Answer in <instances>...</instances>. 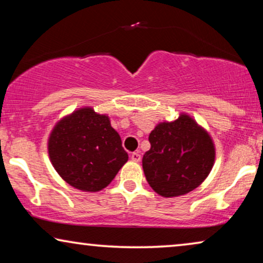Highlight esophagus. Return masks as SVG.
Instances as JSON below:
<instances>
[{"label":"esophagus","instance_id":"1","mask_svg":"<svg viewBox=\"0 0 263 263\" xmlns=\"http://www.w3.org/2000/svg\"><path fill=\"white\" fill-rule=\"evenodd\" d=\"M130 158H132L133 161H136V163H139V161L141 160V154H140L139 152H134V153H132Z\"/></svg>","mask_w":263,"mask_h":263}]
</instances>
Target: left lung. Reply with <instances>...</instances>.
Returning a JSON list of instances; mask_svg holds the SVG:
<instances>
[{
  "label": "left lung",
  "instance_id": "obj_1",
  "mask_svg": "<svg viewBox=\"0 0 263 263\" xmlns=\"http://www.w3.org/2000/svg\"><path fill=\"white\" fill-rule=\"evenodd\" d=\"M149 151L142 167L148 184L164 197L184 195L204 181L214 163L215 151L210 135L193 118L181 115L163 122L151 132Z\"/></svg>",
  "mask_w": 263,
  "mask_h": 263
}]
</instances>
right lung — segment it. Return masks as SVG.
Here are the masks:
<instances>
[{
    "label": "right lung",
    "instance_id": "right-lung-1",
    "mask_svg": "<svg viewBox=\"0 0 263 263\" xmlns=\"http://www.w3.org/2000/svg\"><path fill=\"white\" fill-rule=\"evenodd\" d=\"M49 156L61 177L84 192L105 188L128 160L109 117L91 107L75 111L56 124L49 139Z\"/></svg>",
    "mask_w": 263,
    "mask_h": 263
}]
</instances>
